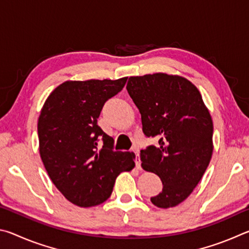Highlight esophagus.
Here are the masks:
<instances>
[{
    "instance_id": "esophagus-1",
    "label": "esophagus",
    "mask_w": 249,
    "mask_h": 249,
    "mask_svg": "<svg viewBox=\"0 0 249 249\" xmlns=\"http://www.w3.org/2000/svg\"><path fill=\"white\" fill-rule=\"evenodd\" d=\"M133 153L136 156V159H135V162H136V167L138 169H142V162H141V159H140V151H138L137 148H133Z\"/></svg>"
}]
</instances>
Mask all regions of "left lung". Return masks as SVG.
Segmentation results:
<instances>
[{
    "instance_id": "left-lung-1",
    "label": "left lung",
    "mask_w": 249,
    "mask_h": 249,
    "mask_svg": "<svg viewBox=\"0 0 249 249\" xmlns=\"http://www.w3.org/2000/svg\"><path fill=\"white\" fill-rule=\"evenodd\" d=\"M126 89L142 115V133L158 144L141 150L142 167L162 181L153 204L172 208L200 182L213 153V123L199 90L178 75L130 77Z\"/></svg>"
}]
</instances>
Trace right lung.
Instances as JSON below:
<instances>
[{
    "mask_svg": "<svg viewBox=\"0 0 249 249\" xmlns=\"http://www.w3.org/2000/svg\"><path fill=\"white\" fill-rule=\"evenodd\" d=\"M126 81H67L52 92L40 112L37 128L44 166L66 199L81 208L107 201L116 177L135 167V155L115 151L114 140L98 125L105 102Z\"/></svg>",
    "mask_w": 249,
    "mask_h": 249,
    "instance_id": "obj_1",
    "label": "right lung"
}]
</instances>
